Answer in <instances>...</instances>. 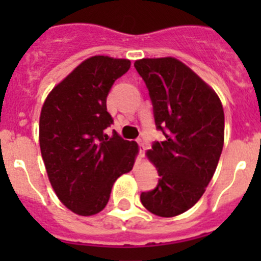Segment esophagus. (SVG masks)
<instances>
[{"instance_id": "obj_1", "label": "esophagus", "mask_w": 261, "mask_h": 261, "mask_svg": "<svg viewBox=\"0 0 261 261\" xmlns=\"http://www.w3.org/2000/svg\"><path fill=\"white\" fill-rule=\"evenodd\" d=\"M137 142H138V151H140V156H144L145 155V151H146V145L144 142V138L140 137L137 138Z\"/></svg>"}]
</instances>
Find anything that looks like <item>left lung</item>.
<instances>
[{
	"label": "left lung",
	"instance_id": "8db88e82",
	"mask_svg": "<svg viewBox=\"0 0 261 261\" xmlns=\"http://www.w3.org/2000/svg\"><path fill=\"white\" fill-rule=\"evenodd\" d=\"M135 68L165 136L147 151L159 180L141 193V202L155 216L175 217L199 201L213 177L223 147V108L213 90L179 60L142 59Z\"/></svg>",
	"mask_w": 261,
	"mask_h": 261
}]
</instances>
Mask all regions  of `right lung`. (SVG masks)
Listing matches in <instances>:
<instances>
[{"label": "right lung", "mask_w": 261, "mask_h": 261, "mask_svg": "<svg viewBox=\"0 0 261 261\" xmlns=\"http://www.w3.org/2000/svg\"><path fill=\"white\" fill-rule=\"evenodd\" d=\"M130 61L107 56L85 60L45 99L39 142L53 190L60 201L80 216L105 209L120 175L132 170L138 146L116 132L107 96Z\"/></svg>", "instance_id": "add662e5"}]
</instances>
